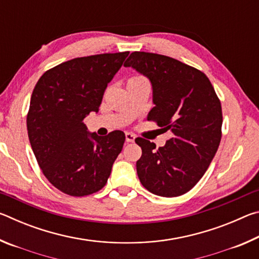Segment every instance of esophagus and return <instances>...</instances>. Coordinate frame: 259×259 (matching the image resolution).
Listing matches in <instances>:
<instances>
[{"mask_svg": "<svg viewBox=\"0 0 259 259\" xmlns=\"http://www.w3.org/2000/svg\"><path fill=\"white\" fill-rule=\"evenodd\" d=\"M135 135L131 133H125V142L126 143H134L135 142Z\"/></svg>", "mask_w": 259, "mask_h": 259, "instance_id": "obj_1", "label": "esophagus"}]
</instances>
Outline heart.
<instances>
[{
	"label": "heart",
	"mask_w": 259,
	"mask_h": 259,
	"mask_svg": "<svg viewBox=\"0 0 259 259\" xmlns=\"http://www.w3.org/2000/svg\"><path fill=\"white\" fill-rule=\"evenodd\" d=\"M140 82H147L145 78H144L143 76H139V75H136V76H133L130 77L128 80V84H130V83H140Z\"/></svg>",
	"instance_id": "b5f03b06"
}]
</instances>
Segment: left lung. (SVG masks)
Listing matches in <instances>:
<instances>
[{
    "label": "left lung",
    "mask_w": 259,
    "mask_h": 259,
    "mask_svg": "<svg viewBox=\"0 0 259 259\" xmlns=\"http://www.w3.org/2000/svg\"><path fill=\"white\" fill-rule=\"evenodd\" d=\"M150 80L155 121L172 137L156 148L137 138L143 154L136 163L140 183L151 193L174 198L195 186L211 163L222 138V105L209 78L170 57L135 51L124 63Z\"/></svg>",
    "instance_id": "1"
}]
</instances>
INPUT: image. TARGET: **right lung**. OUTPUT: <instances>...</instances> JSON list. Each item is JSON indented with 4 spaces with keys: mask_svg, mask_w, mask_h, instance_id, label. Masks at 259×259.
<instances>
[{
    "mask_svg": "<svg viewBox=\"0 0 259 259\" xmlns=\"http://www.w3.org/2000/svg\"><path fill=\"white\" fill-rule=\"evenodd\" d=\"M128 51L81 57L47 71L35 85L27 114L30 146L42 172L65 194L84 196L106 185L123 147L120 130L105 137L83 120L99 111L107 84Z\"/></svg>",
    "mask_w": 259,
    "mask_h": 259,
    "instance_id": "obj_1",
    "label": "right lung"
}]
</instances>
